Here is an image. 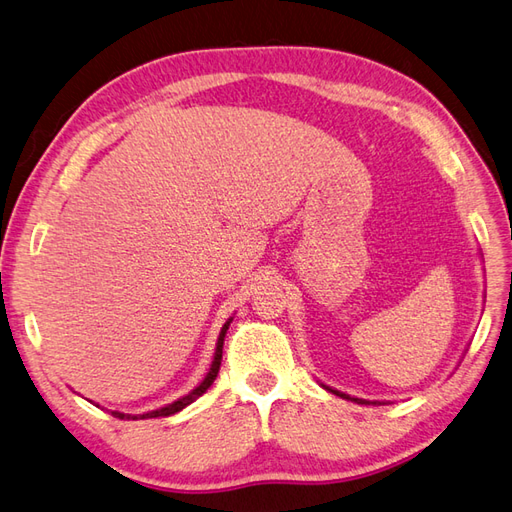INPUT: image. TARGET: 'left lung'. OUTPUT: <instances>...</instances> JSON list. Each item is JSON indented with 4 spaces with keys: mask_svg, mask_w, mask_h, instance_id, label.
<instances>
[{
    "mask_svg": "<svg viewBox=\"0 0 512 512\" xmlns=\"http://www.w3.org/2000/svg\"><path fill=\"white\" fill-rule=\"evenodd\" d=\"M328 390H331V388H328ZM333 394H337V396H344V399H350V396H346L344 392H337V390H331ZM350 401H357V403H368V401H363V399H350Z\"/></svg>",
    "mask_w": 512,
    "mask_h": 512,
    "instance_id": "obj_1",
    "label": "left lung"
}]
</instances>
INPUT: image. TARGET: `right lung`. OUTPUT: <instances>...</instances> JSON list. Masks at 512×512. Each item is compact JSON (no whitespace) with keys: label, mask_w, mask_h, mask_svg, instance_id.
<instances>
[{"label":"right lung","mask_w":512,"mask_h":512,"mask_svg":"<svg viewBox=\"0 0 512 512\" xmlns=\"http://www.w3.org/2000/svg\"><path fill=\"white\" fill-rule=\"evenodd\" d=\"M227 326H230V322H225V324H223V328H221V335H219V342H217V352H214V361H212V366H210V372H208V377L201 381L199 388H195V390H192L190 394H186L184 399H179V401H175V403H170V405L162 407V410H155V412H149V414H142L140 418H160V416L177 414L179 410H184V407H186V405H190L192 401H197L199 396L210 388V385L214 383V379H217L219 368H221V359H223V339H225V333H227ZM113 416H116V418H127V414H120V412H113ZM133 418H138V416H133Z\"/></svg>","instance_id":"add662e5"}]
</instances>
